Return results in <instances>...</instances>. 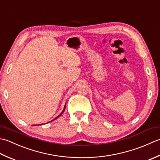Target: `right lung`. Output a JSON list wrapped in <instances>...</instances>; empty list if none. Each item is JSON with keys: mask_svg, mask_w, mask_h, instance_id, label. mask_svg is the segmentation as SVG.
I'll return each instance as SVG.
<instances>
[{"mask_svg": "<svg viewBox=\"0 0 160 160\" xmlns=\"http://www.w3.org/2000/svg\"><path fill=\"white\" fill-rule=\"evenodd\" d=\"M65 109H66V105H65V106H64V108H63V111H62V112H61V113L60 114V115H58V116H57V117H56V118H54V119L53 120H54V119H57L58 117H59V116H61V115H62V114H63V112H64V110H65Z\"/></svg>", "mask_w": 160, "mask_h": 160, "instance_id": "right-lung-1", "label": "right lung"}]
</instances>
